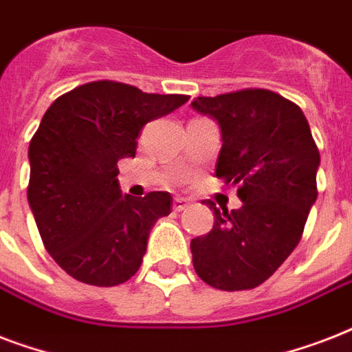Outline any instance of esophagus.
Wrapping results in <instances>:
<instances>
[{
    "label": "esophagus",
    "mask_w": 352,
    "mask_h": 352,
    "mask_svg": "<svg viewBox=\"0 0 352 352\" xmlns=\"http://www.w3.org/2000/svg\"><path fill=\"white\" fill-rule=\"evenodd\" d=\"M188 204H190V199H184V197L173 199V210H175V212H182V210H186Z\"/></svg>",
    "instance_id": "34e87169"
}]
</instances>
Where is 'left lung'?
I'll return each mask as SVG.
<instances>
[{"mask_svg":"<svg viewBox=\"0 0 352 352\" xmlns=\"http://www.w3.org/2000/svg\"><path fill=\"white\" fill-rule=\"evenodd\" d=\"M197 113L217 122L215 175L237 184L239 210H214V228L192 239L193 268L221 290L261 285L292 254L316 203L320 151L300 107L267 89L197 96Z\"/></svg>","mask_w":352,"mask_h":352,"instance_id":"1","label":"left lung"}]
</instances>
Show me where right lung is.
I'll use <instances>...</instances> for the list:
<instances>
[{"instance_id": "add662e5", "label": "right lung", "mask_w": 352, "mask_h": 352, "mask_svg": "<svg viewBox=\"0 0 352 352\" xmlns=\"http://www.w3.org/2000/svg\"><path fill=\"white\" fill-rule=\"evenodd\" d=\"M118 82H91L52 102L29 144V206L47 252L82 283L115 287L135 276L171 195L122 193L117 162L137 153L148 122L186 104Z\"/></svg>"}]
</instances>
